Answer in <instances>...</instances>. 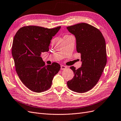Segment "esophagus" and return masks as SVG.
Wrapping results in <instances>:
<instances>
[{"instance_id":"esophagus-1","label":"esophagus","mask_w":121,"mask_h":121,"mask_svg":"<svg viewBox=\"0 0 121 121\" xmlns=\"http://www.w3.org/2000/svg\"><path fill=\"white\" fill-rule=\"evenodd\" d=\"M60 67H61V70H62L66 69L67 68V66H64V65H61Z\"/></svg>"}]
</instances>
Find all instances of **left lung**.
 <instances>
[{"mask_svg":"<svg viewBox=\"0 0 121 121\" xmlns=\"http://www.w3.org/2000/svg\"><path fill=\"white\" fill-rule=\"evenodd\" d=\"M75 35L76 50L81 54V67L78 69L70 67L74 76L67 82L69 89L77 93L91 90L98 82L106 62V43L98 29L91 25L81 23L67 27Z\"/></svg>","mask_w":121,"mask_h":121,"instance_id":"obj_1","label":"left lung"}]
</instances>
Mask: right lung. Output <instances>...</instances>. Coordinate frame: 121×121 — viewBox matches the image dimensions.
<instances>
[{
  "mask_svg": "<svg viewBox=\"0 0 121 121\" xmlns=\"http://www.w3.org/2000/svg\"><path fill=\"white\" fill-rule=\"evenodd\" d=\"M60 27L27 26L19 29L15 35L12 53L16 71L22 83L33 92L41 93L49 89L60 70L57 63L45 65L41 55L49 51L51 39Z\"/></svg>",
  "mask_w": 121,
  "mask_h": 121,
  "instance_id": "1",
  "label": "right lung"
}]
</instances>
